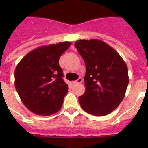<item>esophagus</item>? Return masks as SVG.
<instances>
[{
    "instance_id": "1",
    "label": "esophagus",
    "mask_w": 148,
    "mask_h": 148,
    "mask_svg": "<svg viewBox=\"0 0 148 148\" xmlns=\"http://www.w3.org/2000/svg\"><path fill=\"white\" fill-rule=\"evenodd\" d=\"M82 81H83L81 77H79V78L77 80H76V81L73 82V83H74V84H79V83L82 82Z\"/></svg>"
}]
</instances>
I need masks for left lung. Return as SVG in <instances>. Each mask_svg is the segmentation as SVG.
Instances as JSON below:
<instances>
[{"label": "left lung", "mask_w": 148, "mask_h": 148, "mask_svg": "<svg viewBox=\"0 0 148 148\" xmlns=\"http://www.w3.org/2000/svg\"><path fill=\"white\" fill-rule=\"evenodd\" d=\"M74 46L86 66V89L79 97L80 105L91 114L107 115L125 95L129 83L126 63L117 51L100 40H78Z\"/></svg>", "instance_id": "8db88e82"}]
</instances>
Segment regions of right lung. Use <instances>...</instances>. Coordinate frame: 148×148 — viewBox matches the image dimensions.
<instances>
[{
    "instance_id": "1",
    "label": "right lung",
    "mask_w": 148,
    "mask_h": 148,
    "mask_svg": "<svg viewBox=\"0 0 148 148\" xmlns=\"http://www.w3.org/2000/svg\"><path fill=\"white\" fill-rule=\"evenodd\" d=\"M69 41L42 46L28 53L15 69V87L25 106L37 115L60 110L68 85L59 60L71 46Z\"/></svg>"
}]
</instances>
